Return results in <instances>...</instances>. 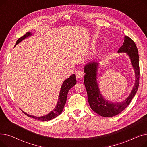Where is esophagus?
I'll use <instances>...</instances> for the list:
<instances>
[{
  "label": "esophagus",
  "instance_id": "obj_1",
  "mask_svg": "<svg viewBox=\"0 0 147 147\" xmlns=\"http://www.w3.org/2000/svg\"><path fill=\"white\" fill-rule=\"evenodd\" d=\"M76 76L77 78L80 79V78H83V76H84V74H83V72H82L80 71H78L76 73Z\"/></svg>",
  "mask_w": 147,
  "mask_h": 147
}]
</instances>
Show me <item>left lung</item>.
Here are the masks:
<instances>
[{
    "instance_id": "8db88e82",
    "label": "left lung",
    "mask_w": 147,
    "mask_h": 147,
    "mask_svg": "<svg viewBox=\"0 0 147 147\" xmlns=\"http://www.w3.org/2000/svg\"><path fill=\"white\" fill-rule=\"evenodd\" d=\"M118 53H126L130 59L134 69L135 84L129 95L121 102H114L104 98L100 91L97 82L98 71L99 63L91 61L84 67V83L88 94V101L92 110L101 116L111 117L119 114L124 110L136 95L140 80V65H139L138 51L135 42L127 36H125L123 45Z\"/></svg>"
}]
</instances>
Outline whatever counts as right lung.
I'll use <instances>...</instances> for the list:
<instances>
[{
	"label": "right lung",
	"mask_w": 147,
	"mask_h": 147,
	"mask_svg": "<svg viewBox=\"0 0 147 147\" xmlns=\"http://www.w3.org/2000/svg\"><path fill=\"white\" fill-rule=\"evenodd\" d=\"M32 34H33L30 32H27L25 35H24L21 37H20V38H18V40L17 41L16 44H15V46H16L17 44H18L19 43H20L21 41H22L23 40H24V39H26V38L30 37L31 36H32ZM76 82H77V81H76V76L74 74L71 75L70 77H69V78H68V79H65L64 81V82L63 83V84H62V86H61V90H60L59 96H58V101L57 102V104L55 107L53 109V110L52 111H51L49 113H48V114L45 115H43V116H41V117H37V116H34V115H30L27 113H26L24 111L23 112H24V114H26L30 117H32V118H33V119H35L38 120H41V121L51 120L54 118L57 117L60 114H61L62 112H63L64 105L66 103L68 92L69 89H70L71 88H73L75 85Z\"/></svg>",
	"instance_id": "1"
}]
</instances>
